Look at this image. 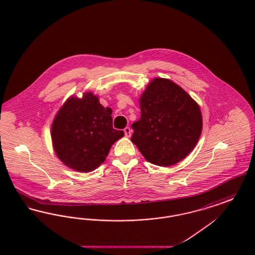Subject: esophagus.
I'll use <instances>...</instances> for the list:
<instances>
[{
	"label": "esophagus",
	"mask_w": 255,
	"mask_h": 255,
	"mask_svg": "<svg viewBox=\"0 0 255 255\" xmlns=\"http://www.w3.org/2000/svg\"><path fill=\"white\" fill-rule=\"evenodd\" d=\"M124 133H125V136L130 137V136H131V134H132V130H131V128H130V127H126V128L124 129Z\"/></svg>",
	"instance_id": "34e87169"
}]
</instances>
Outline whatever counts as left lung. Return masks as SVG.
<instances>
[{
    "mask_svg": "<svg viewBox=\"0 0 255 255\" xmlns=\"http://www.w3.org/2000/svg\"><path fill=\"white\" fill-rule=\"evenodd\" d=\"M141 117L132 124L131 140L147 161L171 166L185 158L203 129L199 105L169 79L155 78L139 98Z\"/></svg>",
    "mask_w": 255,
    "mask_h": 255,
    "instance_id": "obj_1",
    "label": "left lung"
}]
</instances>
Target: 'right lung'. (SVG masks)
<instances>
[{
	"label": "right lung",
	"mask_w": 255,
	"mask_h": 255,
	"mask_svg": "<svg viewBox=\"0 0 255 255\" xmlns=\"http://www.w3.org/2000/svg\"><path fill=\"white\" fill-rule=\"evenodd\" d=\"M112 110L89 92L71 97L51 125V139L61 161L78 172H91L105 161L112 145L124 135L113 128Z\"/></svg>",
	"instance_id": "add662e5"
}]
</instances>
